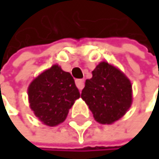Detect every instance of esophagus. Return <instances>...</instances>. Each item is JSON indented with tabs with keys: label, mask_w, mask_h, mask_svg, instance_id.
Returning <instances> with one entry per match:
<instances>
[{
	"label": "esophagus",
	"mask_w": 159,
	"mask_h": 159,
	"mask_svg": "<svg viewBox=\"0 0 159 159\" xmlns=\"http://www.w3.org/2000/svg\"><path fill=\"white\" fill-rule=\"evenodd\" d=\"M75 84H76V86H78V89L80 90H81L84 89V80H75Z\"/></svg>",
	"instance_id": "obj_1"
}]
</instances>
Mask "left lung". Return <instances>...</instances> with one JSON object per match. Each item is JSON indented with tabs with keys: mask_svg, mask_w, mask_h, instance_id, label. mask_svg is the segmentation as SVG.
Here are the masks:
<instances>
[{
	"mask_svg": "<svg viewBox=\"0 0 159 159\" xmlns=\"http://www.w3.org/2000/svg\"><path fill=\"white\" fill-rule=\"evenodd\" d=\"M81 98L95 120L111 125L125 116L131 106L130 80L116 66L102 61L93 70V78L85 80Z\"/></svg>",
	"mask_w": 159,
	"mask_h": 159,
	"instance_id": "8db88e82",
	"label": "left lung"
}]
</instances>
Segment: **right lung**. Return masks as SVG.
I'll return each instance as SVG.
<instances>
[{
    "label": "right lung",
    "mask_w": 159,
    "mask_h": 159,
    "mask_svg": "<svg viewBox=\"0 0 159 159\" xmlns=\"http://www.w3.org/2000/svg\"><path fill=\"white\" fill-rule=\"evenodd\" d=\"M28 95L34 116L43 125L56 126L65 121L80 92L71 75L55 65L32 81Z\"/></svg>",
    "instance_id": "1"
}]
</instances>
